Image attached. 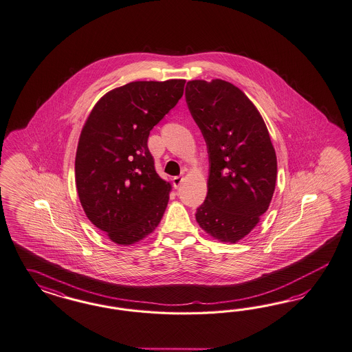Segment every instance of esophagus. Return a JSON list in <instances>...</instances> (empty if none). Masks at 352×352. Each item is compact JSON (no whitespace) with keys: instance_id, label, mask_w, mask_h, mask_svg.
Masks as SVG:
<instances>
[{"instance_id":"34e87169","label":"esophagus","mask_w":352,"mask_h":352,"mask_svg":"<svg viewBox=\"0 0 352 352\" xmlns=\"http://www.w3.org/2000/svg\"><path fill=\"white\" fill-rule=\"evenodd\" d=\"M182 182H183V177H174V178H173V186H174V188H179Z\"/></svg>"}]
</instances>
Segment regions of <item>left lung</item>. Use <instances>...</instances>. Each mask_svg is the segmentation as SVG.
Here are the masks:
<instances>
[{
	"label": "left lung",
	"mask_w": 352,
	"mask_h": 352,
	"mask_svg": "<svg viewBox=\"0 0 352 352\" xmlns=\"http://www.w3.org/2000/svg\"><path fill=\"white\" fill-rule=\"evenodd\" d=\"M186 102L209 155L208 195L196 212L206 234L237 243L266 213L276 184L275 148L256 106L223 81H188Z\"/></svg>",
	"instance_id": "obj_1"
}]
</instances>
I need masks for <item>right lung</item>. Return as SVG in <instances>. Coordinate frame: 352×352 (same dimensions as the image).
Listing matches in <instances>:
<instances>
[{
	"instance_id": "add662e5",
	"label": "right lung",
	"mask_w": 352,
	"mask_h": 352,
	"mask_svg": "<svg viewBox=\"0 0 352 352\" xmlns=\"http://www.w3.org/2000/svg\"><path fill=\"white\" fill-rule=\"evenodd\" d=\"M184 80L134 81L102 96L76 152V187L90 222L118 245L155 231L170 183L155 170L149 131L183 96Z\"/></svg>"
}]
</instances>
